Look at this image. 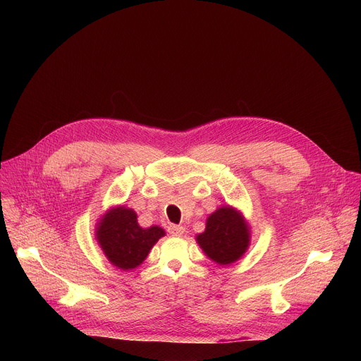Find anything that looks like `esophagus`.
Wrapping results in <instances>:
<instances>
[{"instance_id": "1", "label": "esophagus", "mask_w": 361, "mask_h": 361, "mask_svg": "<svg viewBox=\"0 0 361 361\" xmlns=\"http://www.w3.org/2000/svg\"><path fill=\"white\" fill-rule=\"evenodd\" d=\"M184 231H185V228H184L183 226H176V224H173V226L169 227V233H170L171 235H183Z\"/></svg>"}]
</instances>
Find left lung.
<instances>
[{"label": "left lung", "mask_w": 361, "mask_h": 361, "mask_svg": "<svg viewBox=\"0 0 361 361\" xmlns=\"http://www.w3.org/2000/svg\"><path fill=\"white\" fill-rule=\"evenodd\" d=\"M200 248L220 266L238 262L250 247L251 230L243 213L231 205H221L205 221V230L195 235Z\"/></svg>", "instance_id": "left-lung-1"}]
</instances>
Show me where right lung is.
I'll list each match as a JSON object with an SVG mask.
<instances>
[{"mask_svg":"<svg viewBox=\"0 0 361 361\" xmlns=\"http://www.w3.org/2000/svg\"><path fill=\"white\" fill-rule=\"evenodd\" d=\"M166 231L159 226L142 228L137 213L126 205H116L102 214L95 224V240L107 260L117 269H137Z\"/></svg>","mask_w":361,"mask_h":361,"instance_id":"1","label":"right lung"}]
</instances>
